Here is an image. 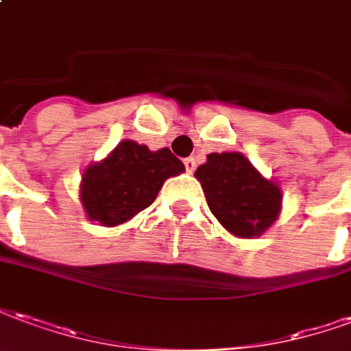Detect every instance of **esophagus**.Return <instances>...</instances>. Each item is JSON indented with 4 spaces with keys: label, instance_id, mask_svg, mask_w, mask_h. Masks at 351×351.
Listing matches in <instances>:
<instances>
[{
    "label": "esophagus",
    "instance_id": "34e87169",
    "mask_svg": "<svg viewBox=\"0 0 351 351\" xmlns=\"http://www.w3.org/2000/svg\"><path fill=\"white\" fill-rule=\"evenodd\" d=\"M183 165H185L186 172L193 173L194 170H196V158H194V157H186L185 160H183Z\"/></svg>",
    "mask_w": 351,
    "mask_h": 351
}]
</instances>
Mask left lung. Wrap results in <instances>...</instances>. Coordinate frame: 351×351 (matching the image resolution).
Segmentation results:
<instances>
[{"label":"left lung","instance_id":"obj_1","mask_svg":"<svg viewBox=\"0 0 351 351\" xmlns=\"http://www.w3.org/2000/svg\"><path fill=\"white\" fill-rule=\"evenodd\" d=\"M207 206L224 228L254 237L277 221L282 194L241 153H211L196 170Z\"/></svg>","mask_w":351,"mask_h":351}]
</instances>
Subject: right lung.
<instances>
[{"instance_id": "obj_1", "label": "right lung", "mask_w": 351, "mask_h": 351, "mask_svg": "<svg viewBox=\"0 0 351 351\" xmlns=\"http://www.w3.org/2000/svg\"><path fill=\"white\" fill-rule=\"evenodd\" d=\"M185 170L168 147L149 151L123 140L102 162L89 166L82 178V204L91 221L117 226L149 207L166 179Z\"/></svg>"}]
</instances>
